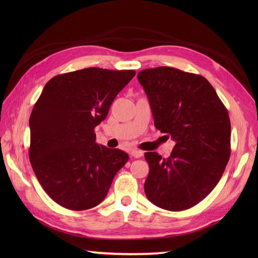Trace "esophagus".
Here are the masks:
<instances>
[{
    "instance_id": "obj_1",
    "label": "esophagus",
    "mask_w": 258,
    "mask_h": 258,
    "mask_svg": "<svg viewBox=\"0 0 258 258\" xmlns=\"http://www.w3.org/2000/svg\"><path fill=\"white\" fill-rule=\"evenodd\" d=\"M143 154H144V153L140 151V150H133L132 152H131V155H132L135 158H140V157L143 156Z\"/></svg>"
}]
</instances>
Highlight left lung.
I'll list each match as a JSON object with an SVG mask.
<instances>
[{
    "instance_id": "1",
    "label": "left lung",
    "mask_w": 258,
    "mask_h": 258,
    "mask_svg": "<svg viewBox=\"0 0 258 258\" xmlns=\"http://www.w3.org/2000/svg\"><path fill=\"white\" fill-rule=\"evenodd\" d=\"M138 79L155 127L175 142L167 158L145 153L146 197L163 210H187L211 193L225 171L231 156L228 112L201 75L160 67L141 71Z\"/></svg>"
}]
</instances>
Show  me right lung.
Segmentation results:
<instances>
[{"mask_svg":"<svg viewBox=\"0 0 258 258\" xmlns=\"http://www.w3.org/2000/svg\"><path fill=\"white\" fill-rule=\"evenodd\" d=\"M135 71L89 68L47 82L30 117V162L58 205L84 211L104 201L127 153L98 145L95 126Z\"/></svg>","mask_w":258,"mask_h":258,"instance_id":"obj_1","label":"right lung"}]
</instances>
